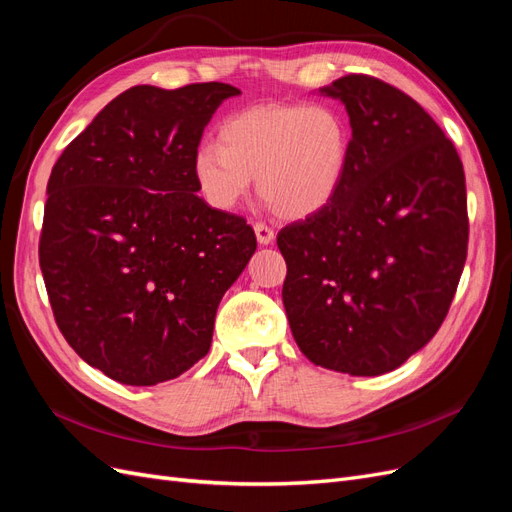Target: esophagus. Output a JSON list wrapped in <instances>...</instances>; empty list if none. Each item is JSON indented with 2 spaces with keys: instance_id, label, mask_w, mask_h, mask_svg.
Masks as SVG:
<instances>
[{
  "instance_id": "esophagus-1",
  "label": "esophagus",
  "mask_w": 512,
  "mask_h": 512,
  "mask_svg": "<svg viewBox=\"0 0 512 512\" xmlns=\"http://www.w3.org/2000/svg\"><path fill=\"white\" fill-rule=\"evenodd\" d=\"M254 232H256V239H258L260 245H269V243H273V239H275L273 228L267 226L265 222H256V224H254Z\"/></svg>"
}]
</instances>
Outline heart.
Instances as JSON below:
<instances>
[{
  "mask_svg": "<svg viewBox=\"0 0 512 512\" xmlns=\"http://www.w3.org/2000/svg\"><path fill=\"white\" fill-rule=\"evenodd\" d=\"M350 160L352 123L339 106L260 104L220 123L218 145L194 151L192 175L215 209H235L256 177L258 194L277 215L301 220L337 196Z\"/></svg>",
  "mask_w": 512,
  "mask_h": 512,
  "instance_id": "1",
  "label": "heart"
}]
</instances>
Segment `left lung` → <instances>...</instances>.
I'll return each instance as SVG.
<instances>
[{"label": "left lung", "instance_id": "1", "mask_svg": "<svg viewBox=\"0 0 512 512\" xmlns=\"http://www.w3.org/2000/svg\"><path fill=\"white\" fill-rule=\"evenodd\" d=\"M346 104L352 160L322 211L277 232L282 299L320 367L380 376L438 333L468 256V196L451 138L404 91L369 74L322 89Z\"/></svg>", "mask_w": 512, "mask_h": 512}]
</instances>
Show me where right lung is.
Wrapping results in <instances>:
<instances>
[{
	"instance_id": "obj_1",
	"label": "right lung",
	"mask_w": 512,
	"mask_h": 512,
	"mask_svg": "<svg viewBox=\"0 0 512 512\" xmlns=\"http://www.w3.org/2000/svg\"><path fill=\"white\" fill-rule=\"evenodd\" d=\"M226 83L136 85L64 149L46 185L40 269L85 363L153 386L209 352L224 292L256 252L245 218L196 196L192 158Z\"/></svg>"
}]
</instances>
